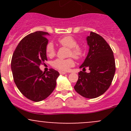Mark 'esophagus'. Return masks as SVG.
<instances>
[{"label": "esophagus", "mask_w": 131, "mask_h": 131, "mask_svg": "<svg viewBox=\"0 0 131 131\" xmlns=\"http://www.w3.org/2000/svg\"><path fill=\"white\" fill-rule=\"evenodd\" d=\"M59 73H60V75H64V74H66L67 73V72H61V71H59Z\"/></svg>", "instance_id": "34e87169"}]
</instances>
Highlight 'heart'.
Segmentation results:
<instances>
[{"label": "heart", "instance_id": "obj_1", "mask_svg": "<svg viewBox=\"0 0 131 131\" xmlns=\"http://www.w3.org/2000/svg\"><path fill=\"white\" fill-rule=\"evenodd\" d=\"M58 42L61 46L70 48L69 55L75 58H80L84 55V50L80 46H77V41L72 36L68 35L58 39ZM46 53L49 56H53L55 54V49L53 43L49 42L46 47ZM75 64L72 58L68 59H57L52 63V67L60 71L67 72Z\"/></svg>", "mask_w": 131, "mask_h": 131}]
</instances>
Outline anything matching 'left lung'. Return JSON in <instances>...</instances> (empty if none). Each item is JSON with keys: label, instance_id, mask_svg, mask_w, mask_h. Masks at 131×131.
Here are the masks:
<instances>
[{"label": "left lung", "instance_id": "left-lung-1", "mask_svg": "<svg viewBox=\"0 0 131 131\" xmlns=\"http://www.w3.org/2000/svg\"><path fill=\"white\" fill-rule=\"evenodd\" d=\"M86 40L89 52L79 67L83 70L79 73L74 89L83 97L92 99L102 95L110 86L115 72V62L112 49L102 37L91 31ZM87 67L89 73L85 72Z\"/></svg>", "mask_w": 131, "mask_h": 131}]
</instances>
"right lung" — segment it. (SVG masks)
Masks as SVG:
<instances>
[{
  "label": "right lung",
  "instance_id": "add662e5",
  "mask_svg": "<svg viewBox=\"0 0 131 131\" xmlns=\"http://www.w3.org/2000/svg\"><path fill=\"white\" fill-rule=\"evenodd\" d=\"M49 34L35 31L26 35L18 43L11 60L14 81L26 97L35 102L47 98L56 88L59 73L54 69L46 73L39 66L47 60L46 47Z\"/></svg>",
  "mask_w": 131,
  "mask_h": 131
}]
</instances>
